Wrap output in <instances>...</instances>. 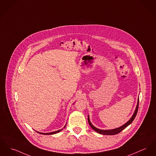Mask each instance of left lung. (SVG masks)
<instances>
[{
  "label": "left lung",
  "mask_w": 156,
  "mask_h": 156,
  "mask_svg": "<svg viewBox=\"0 0 156 156\" xmlns=\"http://www.w3.org/2000/svg\"><path fill=\"white\" fill-rule=\"evenodd\" d=\"M138 104H139V98L138 99L137 104V107L136 108L135 110V111L134 112V114L133 115V116L131 117V118L128 121L126 124H124V125H122V126H121L119 128H115V129H107V130H104V129H100L98 128H96L95 127H94L91 122L90 118H89V115L88 116V123L90 125L91 127L94 131H95L96 132H97L98 133H100L103 135H115L117 134H119L121 131H122L124 129L126 128L127 126H128L135 119L137 113L138 112Z\"/></svg>",
  "instance_id": "1"
}]
</instances>
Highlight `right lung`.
I'll return each instance as SVG.
<instances>
[{"label":"right lung","mask_w":156,"mask_h":156,"mask_svg":"<svg viewBox=\"0 0 156 156\" xmlns=\"http://www.w3.org/2000/svg\"><path fill=\"white\" fill-rule=\"evenodd\" d=\"M65 126H66V125L65 126L64 128L65 127ZM62 129H59V130H58V131H54V132H51V133H40V132H37V133H39V134H44V135H51V134H56V133L60 132Z\"/></svg>","instance_id":"right-lung-1"}]
</instances>
